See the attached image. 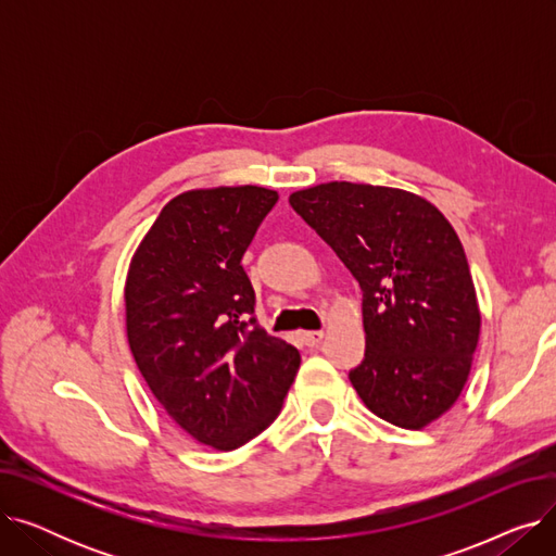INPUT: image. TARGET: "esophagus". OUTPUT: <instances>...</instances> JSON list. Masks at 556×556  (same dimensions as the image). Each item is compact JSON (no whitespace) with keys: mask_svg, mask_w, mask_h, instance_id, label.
<instances>
[{"mask_svg":"<svg viewBox=\"0 0 556 556\" xmlns=\"http://www.w3.org/2000/svg\"><path fill=\"white\" fill-rule=\"evenodd\" d=\"M323 338H325L323 331H304V333H302V342H304L306 346L319 344V340H323Z\"/></svg>","mask_w":556,"mask_h":556,"instance_id":"obj_1","label":"esophagus"}]
</instances>
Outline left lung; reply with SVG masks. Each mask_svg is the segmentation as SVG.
Wrapping results in <instances>:
<instances>
[{"instance_id":"obj_1","label":"left lung","mask_w":556,"mask_h":556,"mask_svg":"<svg viewBox=\"0 0 556 556\" xmlns=\"http://www.w3.org/2000/svg\"><path fill=\"white\" fill-rule=\"evenodd\" d=\"M363 290L365 361L349 381L369 410L421 430L469 381L482 315L457 231L426 198L356 182L290 193Z\"/></svg>"}]
</instances>
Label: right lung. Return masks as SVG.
<instances>
[{"mask_svg":"<svg viewBox=\"0 0 556 556\" xmlns=\"http://www.w3.org/2000/svg\"><path fill=\"white\" fill-rule=\"evenodd\" d=\"M277 198L254 185L185 191L164 204L130 258L132 358L168 417L216 451L241 448L277 419L302 361L254 319L241 266Z\"/></svg>","mask_w":556,"mask_h":556,"instance_id":"obj_1","label":"right lung"}]
</instances>
